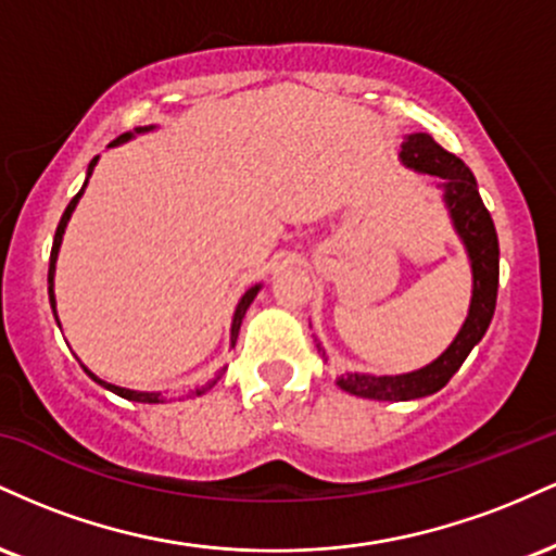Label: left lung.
I'll use <instances>...</instances> for the list:
<instances>
[{"instance_id": "left-lung-1", "label": "left lung", "mask_w": 556, "mask_h": 556, "mask_svg": "<svg viewBox=\"0 0 556 556\" xmlns=\"http://www.w3.org/2000/svg\"><path fill=\"white\" fill-rule=\"evenodd\" d=\"M400 159L405 167L437 175L444 180V203L450 208L452 225L460 235L470 258L473 298H470L468 318H465L463 329L457 331L450 348L429 366L400 376L344 374L337 379V387L355 394V397L389 402L429 397L457 374V368L468 358L470 350L486 334L496 308V287H500V240H496L491 214L483 206L481 195H478L473 172L465 167L463 159L444 151L429 132H413V136L402 140Z\"/></svg>"}]
</instances>
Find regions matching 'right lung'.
<instances>
[{
	"label": "right lung",
	"instance_id": "1",
	"mask_svg": "<svg viewBox=\"0 0 556 556\" xmlns=\"http://www.w3.org/2000/svg\"><path fill=\"white\" fill-rule=\"evenodd\" d=\"M149 130H154V125H149V127H136V132H149ZM136 132H125V136H119V138H114L110 146H119V143H125V140H130L132 136H136ZM96 162H99V156H93L91 159V164H88V175H86V182H83V188H80V193L73 198V201L67 203V208H65V214H62V219H60V225H56V232H54V245H52V258H49V303H52V311H54V318H56V300H54V266H56V253H60V245H62V235H65V227H67V222H70V216H73V212H75V206H78V201H80V195H83V190H86V185H88V177L93 175V167H96ZM258 290H261V285H256V287H251V290L245 292V295L240 298V303H238V308H235V316H232V329H229V342H232V348H235V342H238V331H240V324H242V318H245V311L251 308V303H253V298L258 295ZM56 324H60V318H56ZM83 371H86L88 376H91V379L96 381V384H101L104 389H110V392H114V394H119V397H125V400H132V402H149V405H156V402H164V397H162V392H136V389H125V387H114V384H106V381H101L99 376L96 374H91L88 371L86 366H83ZM222 374H225V368H222V371H216V376L212 381H206V384L203 387H195V389H190V397H201L203 392H208V389H212L216 381L222 379Z\"/></svg>",
	"mask_w": 556,
	"mask_h": 556
}]
</instances>
